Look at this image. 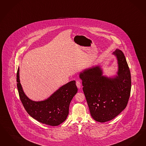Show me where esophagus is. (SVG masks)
<instances>
[{
    "mask_svg": "<svg viewBox=\"0 0 146 146\" xmlns=\"http://www.w3.org/2000/svg\"><path fill=\"white\" fill-rule=\"evenodd\" d=\"M76 85L78 88H81V82L79 80H78V81L76 82Z\"/></svg>",
    "mask_w": 146,
    "mask_h": 146,
    "instance_id": "34e87169",
    "label": "esophagus"
}]
</instances>
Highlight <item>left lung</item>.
I'll return each mask as SVG.
<instances>
[{
	"label": "left lung",
	"mask_w": 146,
	"mask_h": 146,
	"mask_svg": "<svg viewBox=\"0 0 146 146\" xmlns=\"http://www.w3.org/2000/svg\"><path fill=\"white\" fill-rule=\"evenodd\" d=\"M112 54L118 64L116 76H103L99 65L79 74L91 115L99 122L109 121L118 116L126 108L130 94L131 75L125 57L118 49Z\"/></svg>",
	"instance_id": "8db88e82"
}]
</instances>
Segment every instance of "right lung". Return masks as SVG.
I'll use <instances>...</instances> for the list:
<instances>
[{
    "instance_id": "add662e5",
    "label": "right lung",
    "mask_w": 146,
    "mask_h": 146,
    "mask_svg": "<svg viewBox=\"0 0 146 146\" xmlns=\"http://www.w3.org/2000/svg\"><path fill=\"white\" fill-rule=\"evenodd\" d=\"M19 67L17 72V86L20 99L30 116L40 122L57 126L64 122L69 113L70 102L77 92L76 81L60 87L47 99L35 102L24 94L19 80Z\"/></svg>"
}]
</instances>
